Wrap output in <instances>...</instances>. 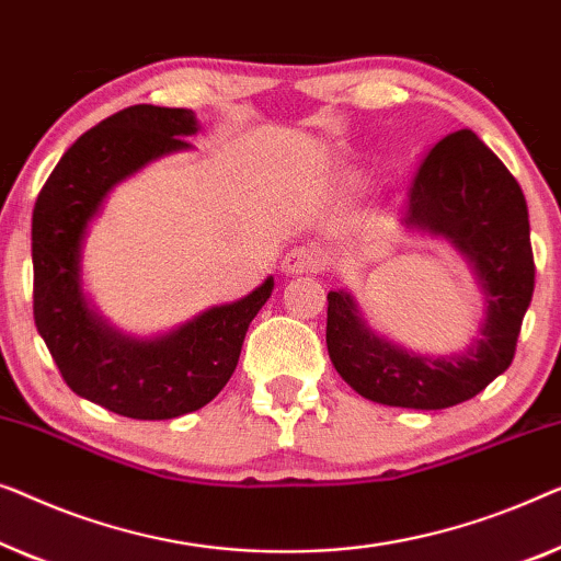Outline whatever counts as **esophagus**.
<instances>
[{
  "instance_id": "obj_1",
  "label": "esophagus",
  "mask_w": 561,
  "mask_h": 561,
  "mask_svg": "<svg viewBox=\"0 0 561 561\" xmlns=\"http://www.w3.org/2000/svg\"><path fill=\"white\" fill-rule=\"evenodd\" d=\"M325 270V256L314 247H297L291 249L282 262L284 274H307V272H322Z\"/></svg>"
}]
</instances>
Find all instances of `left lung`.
<instances>
[{
    "mask_svg": "<svg viewBox=\"0 0 561 561\" xmlns=\"http://www.w3.org/2000/svg\"><path fill=\"white\" fill-rule=\"evenodd\" d=\"M401 226L442 236L465 256L485 318L480 337L453 356H420L378 337L345 289L328 291V353L360 397L386 407L447 409L485 389L511 366L534 295L528 208L520 185L478 134H447L409 187Z\"/></svg>",
    "mask_w": 561,
    "mask_h": 561,
    "instance_id": "1",
    "label": "left lung"
}]
</instances>
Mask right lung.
I'll list each match as a JSON object with an SVG mask.
<instances>
[{
	"mask_svg": "<svg viewBox=\"0 0 561 561\" xmlns=\"http://www.w3.org/2000/svg\"><path fill=\"white\" fill-rule=\"evenodd\" d=\"M198 129L191 108H124L70 145L33 210L37 333L78 397L131 420H172L216 399L274 289V279H264L251 295L154 337L119 333L83 295V239L106 195L145 164L191 149L185 137Z\"/></svg>",
	"mask_w": 561,
	"mask_h": 561,
	"instance_id": "right-lung-1",
	"label": "right lung"
}]
</instances>
